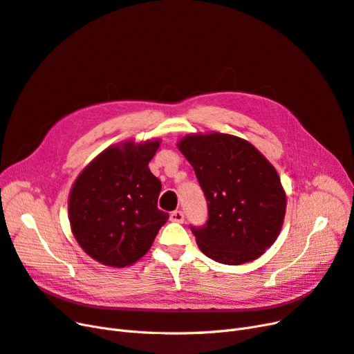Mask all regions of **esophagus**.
<instances>
[{
    "label": "esophagus",
    "mask_w": 354,
    "mask_h": 354,
    "mask_svg": "<svg viewBox=\"0 0 354 354\" xmlns=\"http://www.w3.org/2000/svg\"><path fill=\"white\" fill-rule=\"evenodd\" d=\"M169 218L173 220V221H176V223H183L185 221V212L183 211H173L171 212V216H169Z\"/></svg>",
    "instance_id": "1"
}]
</instances>
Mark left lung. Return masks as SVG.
I'll use <instances>...</instances> for the list:
<instances>
[{
	"label": "left lung",
	"mask_w": 354,
	"mask_h": 354,
	"mask_svg": "<svg viewBox=\"0 0 354 354\" xmlns=\"http://www.w3.org/2000/svg\"><path fill=\"white\" fill-rule=\"evenodd\" d=\"M177 146L207 198V223L190 226L199 250L230 266L259 259L279 236L286 209L274 167L250 142L230 134H189Z\"/></svg>",
	"instance_id": "8db88e82"
}]
</instances>
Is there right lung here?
Segmentation results:
<instances>
[{
  "mask_svg": "<svg viewBox=\"0 0 354 354\" xmlns=\"http://www.w3.org/2000/svg\"><path fill=\"white\" fill-rule=\"evenodd\" d=\"M160 140L115 145L75 180L68 212L81 248L104 266H131L151 250L168 214L158 208L162 185L149 162Z\"/></svg>",
  "mask_w": 354,
  "mask_h": 354,
  "instance_id": "right-lung-1",
  "label": "right lung"
}]
</instances>
